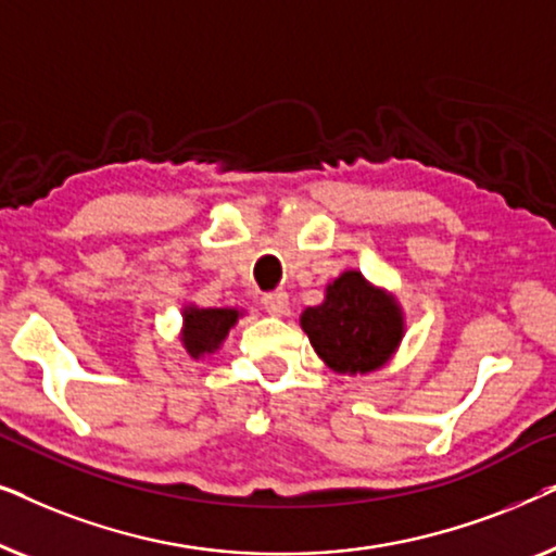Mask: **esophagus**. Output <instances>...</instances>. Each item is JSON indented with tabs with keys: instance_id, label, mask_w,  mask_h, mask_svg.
<instances>
[{
	"instance_id": "obj_1",
	"label": "esophagus",
	"mask_w": 556,
	"mask_h": 556,
	"mask_svg": "<svg viewBox=\"0 0 556 556\" xmlns=\"http://www.w3.org/2000/svg\"><path fill=\"white\" fill-rule=\"evenodd\" d=\"M263 308L270 316H283L288 311V293L286 291H273L263 295Z\"/></svg>"
}]
</instances>
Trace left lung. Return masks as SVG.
Instances as JSON below:
<instances>
[{
    "label": "left lung",
    "instance_id": "obj_1",
    "mask_svg": "<svg viewBox=\"0 0 556 556\" xmlns=\"http://www.w3.org/2000/svg\"><path fill=\"white\" fill-rule=\"evenodd\" d=\"M316 354L341 375H367L382 367L402 341L405 324L392 295L346 270L326 288L321 306L301 314Z\"/></svg>",
    "mask_w": 556,
    "mask_h": 556
}]
</instances>
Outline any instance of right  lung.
Masks as SVG:
<instances>
[{
	"instance_id": "right-lung-1",
	"label": "right lung",
	"mask_w": 556,
	"mask_h": 556,
	"mask_svg": "<svg viewBox=\"0 0 556 556\" xmlns=\"http://www.w3.org/2000/svg\"><path fill=\"white\" fill-rule=\"evenodd\" d=\"M238 316L240 314L235 308H185V333H181L185 349L194 359H200L202 354H212L223 344Z\"/></svg>"
}]
</instances>
